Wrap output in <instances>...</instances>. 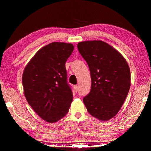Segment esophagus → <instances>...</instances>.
<instances>
[{
    "mask_svg": "<svg viewBox=\"0 0 151 151\" xmlns=\"http://www.w3.org/2000/svg\"><path fill=\"white\" fill-rule=\"evenodd\" d=\"M74 88H75V90L76 92H77L78 90V86L77 85H75L74 86Z\"/></svg>",
    "mask_w": 151,
    "mask_h": 151,
    "instance_id": "1",
    "label": "esophagus"
}]
</instances>
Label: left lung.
I'll list each match as a JSON object with an SVG mask.
<instances>
[{
    "label": "left lung",
    "instance_id": "1",
    "mask_svg": "<svg viewBox=\"0 0 151 151\" xmlns=\"http://www.w3.org/2000/svg\"><path fill=\"white\" fill-rule=\"evenodd\" d=\"M77 47L91 76V90L84 97V104L94 118L109 121L118 113L129 91V65L118 50L102 40L80 42Z\"/></svg>",
    "mask_w": 151,
    "mask_h": 151
}]
</instances>
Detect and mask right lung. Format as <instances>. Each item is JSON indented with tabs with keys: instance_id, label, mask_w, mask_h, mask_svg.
<instances>
[{
	"instance_id": "right-lung-1",
	"label": "right lung",
	"mask_w": 151,
	"mask_h": 151,
	"mask_svg": "<svg viewBox=\"0 0 151 151\" xmlns=\"http://www.w3.org/2000/svg\"><path fill=\"white\" fill-rule=\"evenodd\" d=\"M73 50L71 43H50L36 52L24 69L22 82L25 98L36 113L47 122L53 123L63 118L73 101L65 63Z\"/></svg>"
}]
</instances>
